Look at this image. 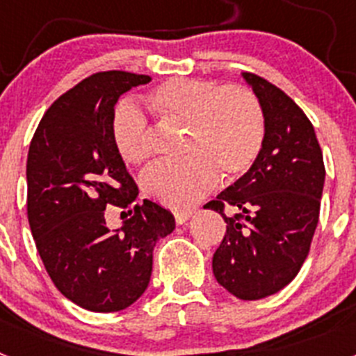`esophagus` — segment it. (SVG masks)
<instances>
[{
	"mask_svg": "<svg viewBox=\"0 0 356 356\" xmlns=\"http://www.w3.org/2000/svg\"><path fill=\"white\" fill-rule=\"evenodd\" d=\"M191 216H193V210H176L175 212L176 225H184V222H187L188 219H191Z\"/></svg>",
	"mask_w": 356,
	"mask_h": 356,
	"instance_id": "1",
	"label": "esophagus"
}]
</instances>
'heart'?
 <instances>
[{"instance_id": "1", "label": "heart", "mask_w": 356, "mask_h": 356, "mask_svg": "<svg viewBox=\"0 0 356 356\" xmlns=\"http://www.w3.org/2000/svg\"><path fill=\"white\" fill-rule=\"evenodd\" d=\"M146 105L162 122L185 128V159L155 163L143 175L144 194L163 207H193L212 191L217 178L225 184L242 178L262 151L266 118L248 87L171 78L147 94ZM110 134L127 163H143L149 156L147 119L131 103L115 106Z\"/></svg>"}]
</instances>
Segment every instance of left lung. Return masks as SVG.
<instances>
[{
    "label": "left lung",
    "mask_w": 356,
    "mask_h": 356,
    "mask_svg": "<svg viewBox=\"0 0 356 356\" xmlns=\"http://www.w3.org/2000/svg\"><path fill=\"white\" fill-rule=\"evenodd\" d=\"M266 118L253 168L205 209L222 216L226 234L213 253V276L238 300H262L300 273L319 222L325 162L312 122L291 97L242 72ZM229 208L232 216L224 213Z\"/></svg>",
    "instance_id": "1"
}]
</instances>
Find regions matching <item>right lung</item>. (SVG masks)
I'll list each match as a JSON object with an SVG mask.
<instances>
[{
    "label": "right lung",
    "instance_id": "obj_1",
    "mask_svg": "<svg viewBox=\"0 0 356 356\" xmlns=\"http://www.w3.org/2000/svg\"><path fill=\"white\" fill-rule=\"evenodd\" d=\"M146 74L96 72L62 94L40 119L26 162L28 222L49 278L90 312H119L147 289L156 241L175 229L159 203H135L139 188L115 151L110 121L119 96ZM108 204L125 222L112 232Z\"/></svg>",
    "mask_w": 356,
    "mask_h": 356
}]
</instances>
